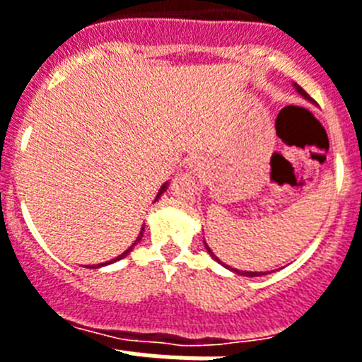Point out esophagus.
<instances>
[{"mask_svg": "<svg viewBox=\"0 0 362 362\" xmlns=\"http://www.w3.org/2000/svg\"><path fill=\"white\" fill-rule=\"evenodd\" d=\"M188 165H190V168L194 172H201L203 170V166H204V161L201 156H192L190 159H188Z\"/></svg>", "mask_w": 362, "mask_h": 362, "instance_id": "1", "label": "esophagus"}]
</instances>
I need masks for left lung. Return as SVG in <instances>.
<instances>
[{
	"label": "left lung",
	"mask_w": 362,
	"mask_h": 362,
	"mask_svg": "<svg viewBox=\"0 0 362 362\" xmlns=\"http://www.w3.org/2000/svg\"><path fill=\"white\" fill-rule=\"evenodd\" d=\"M293 88H296V90H297V94H300V95H303V98H305V99H308V101H312V98H310V95L306 94V92L303 90V88H300L299 85H297V83H293ZM204 248H206V252H209V254H210V257L216 259L217 263L223 264V267H225V268H228V270H230V272H233V274H239V276H245V277H259V276H267V272H239L238 268H230L228 264L221 263V259L217 257V255L214 254L212 250H210V246L206 245V241H204Z\"/></svg>",
	"instance_id": "obj_1"
}]
</instances>
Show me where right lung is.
I'll use <instances>...</instances> for the list:
<instances>
[{"mask_svg": "<svg viewBox=\"0 0 362 362\" xmlns=\"http://www.w3.org/2000/svg\"><path fill=\"white\" fill-rule=\"evenodd\" d=\"M166 188H168V181H166V183H165V185H161V188H159V192H158V196H156V199H153V201H158V199H159V197H161V196H163V194H165V192H166ZM143 233H145V225H143V226H141V232H139V235H137V238H136V241H134V243H132V245H130V246H129V248H127V250H124V252H123V254H121V255H117V257H116V259H112V261H107V263H101V264H94V267H90V268H101V267H107V264H112V263H116V261H119V259L127 257V255H129V254H130V252H132V250H134V246H136V245H137V243L141 241V239H143Z\"/></svg>", "mask_w": 362, "mask_h": 362, "instance_id": "1", "label": "right lung"}]
</instances>
